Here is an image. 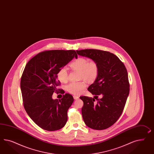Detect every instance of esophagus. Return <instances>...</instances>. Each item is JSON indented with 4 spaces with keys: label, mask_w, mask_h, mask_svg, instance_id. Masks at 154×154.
Returning <instances> with one entry per match:
<instances>
[{
    "label": "esophagus",
    "mask_w": 154,
    "mask_h": 154,
    "mask_svg": "<svg viewBox=\"0 0 154 154\" xmlns=\"http://www.w3.org/2000/svg\"><path fill=\"white\" fill-rule=\"evenodd\" d=\"M73 98H74V99L75 100H77V99H79V97H78L77 96H73Z\"/></svg>",
    "instance_id": "34e87169"
}]
</instances>
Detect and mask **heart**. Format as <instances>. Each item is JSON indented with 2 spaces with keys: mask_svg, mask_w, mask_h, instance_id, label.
<instances>
[{
  "mask_svg": "<svg viewBox=\"0 0 154 154\" xmlns=\"http://www.w3.org/2000/svg\"><path fill=\"white\" fill-rule=\"evenodd\" d=\"M70 66L75 70L79 71L80 78L85 79L89 82L95 80L99 75V66L94 60L88 61L87 59L79 57L75 59L70 64ZM57 78L61 82H66L68 79V72L66 68H61L57 73ZM85 81L71 82L66 85V90L72 94L79 95L86 87Z\"/></svg>",
  "mask_w": 154,
  "mask_h": 154,
  "instance_id": "b5f03b06",
  "label": "heart"
}]
</instances>
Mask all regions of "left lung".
Here are the masks:
<instances>
[{"label":"left lung","mask_w":154,"mask_h":154,"mask_svg":"<svg viewBox=\"0 0 154 154\" xmlns=\"http://www.w3.org/2000/svg\"><path fill=\"white\" fill-rule=\"evenodd\" d=\"M80 56L95 61L99 75L88 90L93 98L82 96V115L86 125L92 129L103 130L114 125L123 112L129 92L128 73L124 64L116 55L95 49L77 50ZM98 95L102 97L99 100ZM98 101L94 103L95 99Z\"/></svg>","instance_id":"8db88e82"}]
</instances>
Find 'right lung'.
Instances as JSON below:
<instances>
[{
  "mask_svg": "<svg viewBox=\"0 0 154 154\" xmlns=\"http://www.w3.org/2000/svg\"><path fill=\"white\" fill-rule=\"evenodd\" d=\"M75 57L78 58L75 50L45 51L26 65L21 79L23 105L30 118L42 129L54 131L66 124L73 97L66 94L58 100L52 95L60 83L58 72Z\"/></svg>",
  "mask_w": 154,
  "mask_h": 154,
  "instance_id": "right-lung-1",
  "label": "right lung"
}]
</instances>
